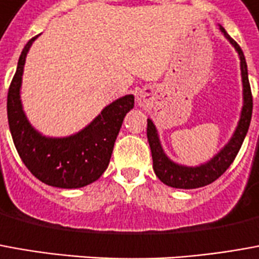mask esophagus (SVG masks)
Returning a JSON list of instances; mask_svg holds the SVG:
<instances>
[{"mask_svg": "<svg viewBox=\"0 0 259 259\" xmlns=\"http://www.w3.org/2000/svg\"><path fill=\"white\" fill-rule=\"evenodd\" d=\"M136 102H137V106H140V108L147 106L148 104L147 92H144V91L139 92V94H137V97H136Z\"/></svg>", "mask_w": 259, "mask_h": 259, "instance_id": "1", "label": "esophagus"}]
</instances>
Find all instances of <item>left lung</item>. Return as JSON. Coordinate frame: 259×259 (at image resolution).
Returning <instances> with one entry per match:
<instances>
[{
    "label": "left lung",
    "instance_id": "8db88e82",
    "mask_svg": "<svg viewBox=\"0 0 259 259\" xmlns=\"http://www.w3.org/2000/svg\"><path fill=\"white\" fill-rule=\"evenodd\" d=\"M219 30L223 33L227 40L230 41V45L234 48L238 54V59H240L241 82H243V106H241L240 119L237 122L236 129L229 139V142L226 143L210 160L202 162L199 165H184V164H178V162L172 161L165 154L164 148L161 146L158 130L153 123V120L148 117L147 139L151 155H153V168H154V172L158 177V180L171 188L195 189V188L209 185L213 181L218 180L234 161L236 155L238 154V151L241 148L244 139L247 136V132H248L251 115H252V95H251V88H249L248 70H247L245 57H244L243 50L231 39L222 25H219Z\"/></svg>",
    "mask_w": 259,
    "mask_h": 259
}]
</instances>
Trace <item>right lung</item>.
<instances>
[{
	"label": "right lung",
	"mask_w": 259,
	"mask_h": 259,
	"mask_svg": "<svg viewBox=\"0 0 259 259\" xmlns=\"http://www.w3.org/2000/svg\"><path fill=\"white\" fill-rule=\"evenodd\" d=\"M23 48L8 91V123L16 151L30 172L46 185L75 189L95 182L109 165L115 140L126 113L135 106V95H124L106 105L84 129L64 137L40 133L23 111L21 88L29 49Z\"/></svg>",
	"instance_id": "add662e5"
}]
</instances>
